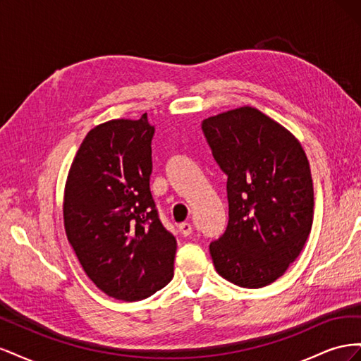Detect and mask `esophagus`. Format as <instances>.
<instances>
[{
    "label": "esophagus",
    "mask_w": 361,
    "mask_h": 361,
    "mask_svg": "<svg viewBox=\"0 0 361 361\" xmlns=\"http://www.w3.org/2000/svg\"><path fill=\"white\" fill-rule=\"evenodd\" d=\"M178 228H179V232H180L183 236H190V235L192 233V226H191V223H188V221L180 223V224L178 226Z\"/></svg>",
    "instance_id": "obj_1"
}]
</instances>
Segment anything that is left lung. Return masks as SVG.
<instances>
[{
	"mask_svg": "<svg viewBox=\"0 0 361 361\" xmlns=\"http://www.w3.org/2000/svg\"><path fill=\"white\" fill-rule=\"evenodd\" d=\"M203 134L227 174L228 224L211 243L223 279L257 289L285 274L313 223L307 157L289 130L253 106L207 117Z\"/></svg>",
	"mask_w": 361,
	"mask_h": 361,
	"instance_id": "left-lung-1",
	"label": "left lung"
}]
</instances>
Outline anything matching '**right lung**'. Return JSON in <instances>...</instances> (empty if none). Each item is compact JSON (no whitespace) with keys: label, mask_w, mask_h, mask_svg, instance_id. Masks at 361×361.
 Here are the masks:
<instances>
[{"label":"right lung","mask_w":361,"mask_h":361,"mask_svg":"<svg viewBox=\"0 0 361 361\" xmlns=\"http://www.w3.org/2000/svg\"><path fill=\"white\" fill-rule=\"evenodd\" d=\"M154 134L147 114L94 126L64 187L69 244L94 285L122 301L145 300L173 279L176 239L149 188Z\"/></svg>","instance_id":"1"}]
</instances>
